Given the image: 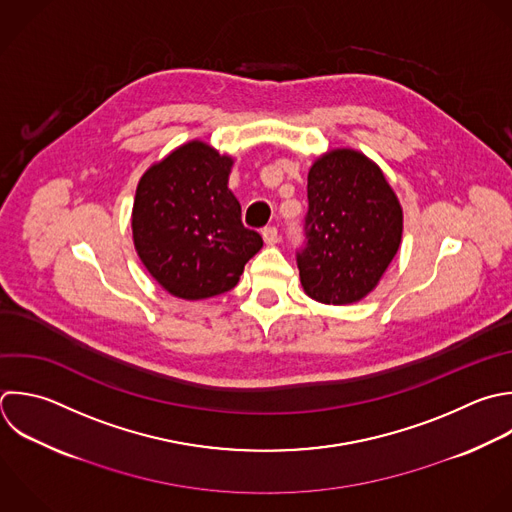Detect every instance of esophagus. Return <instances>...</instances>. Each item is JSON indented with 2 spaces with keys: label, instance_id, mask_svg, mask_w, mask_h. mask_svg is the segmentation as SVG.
<instances>
[{
  "label": "esophagus",
  "instance_id": "1",
  "mask_svg": "<svg viewBox=\"0 0 512 512\" xmlns=\"http://www.w3.org/2000/svg\"><path fill=\"white\" fill-rule=\"evenodd\" d=\"M262 238H264V242L266 244H276L278 240H280V234H278V230L274 228V226H266L264 230H262Z\"/></svg>",
  "mask_w": 512,
  "mask_h": 512
}]
</instances>
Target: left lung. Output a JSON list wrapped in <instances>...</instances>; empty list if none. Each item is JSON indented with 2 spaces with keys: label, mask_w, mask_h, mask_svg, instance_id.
I'll return each instance as SVG.
<instances>
[{
  "label": "left lung",
  "mask_w": 512,
  "mask_h": 512,
  "mask_svg": "<svg viewBox=\"0 0 512 512\" xmlns=\"http://www.w3.org/2000/svg\"><path fill=\"white\" fill-rule=\"evenodd\" d=\"M302 232L296 264L306 294L324 304H352L392 262L402 238V210L366 156L334 150L308 172Z\"/></svg>",
  "instance_id": "1"
}]
</instances>
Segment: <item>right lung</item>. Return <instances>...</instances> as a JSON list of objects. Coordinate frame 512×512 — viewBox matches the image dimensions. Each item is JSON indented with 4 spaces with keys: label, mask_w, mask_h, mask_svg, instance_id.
Here are the masks:
<instances>
[{
    "label": "right lung",
    "mask_w": 512,
    "mask_h": 512,
    "mask_svg": "<svg viewBox=\"0 0 512 512\" xmlns=\"http://www.w3.org/2000/svg\"><path fill=\"white\" fill-rule=\"evenodd\" d=\"M232 160L190 142L152 166L136 190L132 230L148 272L174 296L202 300L238 284L262 236L228 190Z\"/></svg>",
    "instance_id": "obj_1"
}]
</instances>
